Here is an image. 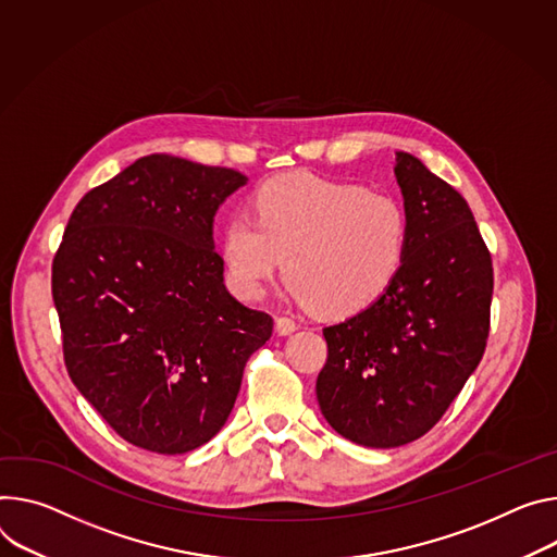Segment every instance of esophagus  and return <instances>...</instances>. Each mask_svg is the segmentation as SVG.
I'll use <instances>...</instances> for the list:
<instances>
[{"label": "esophagus", "instance_id": "esophagus-1", "mask_svg": "<svg viewBox=\"0 0 557 557\" xmlns=\"http://www.w3.org/2000/svg\"><path fill=\"white\" fill-rule=\"evenodd\" d=\"M295 329H297V322H295L293 318H288V315L275 318V331H277L280 335H290Z\"/></svg>", "mask_w": 557, "mask_h": 557}]
</instances>
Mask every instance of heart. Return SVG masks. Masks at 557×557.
<instances>
[{"mask_svg":"<svg viewBox=\"0 0 557 557\" xmlns=\"http://www.w3.org/2000/svg\"><path fill=\"white\" fill-rule=\"evenodd\" d=\"M407 246L409 218L393 195L311 175L267 182L250 218L233 215L220 242L239 297H262L286 258L293 297L331 318L373 307L397 280Z\"/></svg>","mask_w":557,"mask_h":557,"instance_id":"heart-1","label":"heart"}]
</instances>
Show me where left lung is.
Here are the masks:
<instances>
[{
  "mask_svg": "<svg viewBox=\"0 0 557 557\" xmlns=\"http://www.w3.org/2000/svg\"><path fill=\"white\" fill-rule=\"evenodd\" d=\"M409 246L393 286L326 326L315 393L346 440L393 448L429 433L478 369L491 329L493 262L467 199L397 153Z\"/></svg>",
  "mask_w": 557,
  "mask_h": 557,
  "instance_id": "obj_1",
  "label": "left lung"
}]
</instances>
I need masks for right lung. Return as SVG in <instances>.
I'll return each mask as SVG.
<instances>
[{
	"instance_id": "obj_1",
	"label": "right lung",
	"mask_w": 557,
	"mask_h": 557,
	"mask_svg": "<svg viewBox=\"0 0 557 557\" xmlns=\"http://www.w3.org/2000/svg\"><path fill=\"white\" fill-rule=\"evenodd\" d=\"M246 184L233 169L146 156L88 190L53 260L66 371L133 446L177 455L233 411L273 318L224 286L213 218Z\"/></svg>"
}]
</instances>
